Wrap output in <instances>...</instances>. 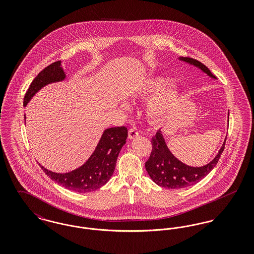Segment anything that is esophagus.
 <instances>
[{"label": "esophagus", "mask_w": 254, "mask_h": 254, "mask_svg": "<svg viewBox=\"0 0 254 254\" xmlns=\"http://www.w3.org/2000/svg\"><path fill=\"white\" fill-rule=\"evenodd\" d=\"M139 135V132L136 128H130L128 131V139H133Z\"/></svg>", "instance_id": "esophagus-1"}]
</instances>
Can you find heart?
Returning a JSON list of instances; mask_svg holds the SVG:
<instances>
[{
  "instance_id": "obj_1",
  "label": "heart",
  "mask_w": 254,
  "mask_h": 254,
  "mask_svg": "<svg viewBox=\"0 0 254 254\" xmlns=\"http://www.w3.org/2000/svg\"><path fill=\"white\" fill-rule=\"evenodd\" d=\"M172 80L159 76L144 80L133 92V97L138 100L151 98L145 107V115L151 123L158 124L165 121L175 109L182 99L181 89L171 85ZM128 109L127 104H123Z\"/></svg>"
}]
</instances>
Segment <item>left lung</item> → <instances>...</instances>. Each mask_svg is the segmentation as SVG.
Wrapping results in <instances>:
<instances>
[{"label":"left lung","instance_id":"left-lung-1","mask_svg":"<svg viewBox=\"0 0 254 254\" xmlns=\"http://www.w3.org/2000/svg\"><path fill=\"white\" fill-rule=\"evenodd\" d=\"M178 60L193 65L205 73L211 79H216V77L210 72V70L205 64L199 61L188 57H179ZM229 116L230 112H228V125ZM226 140L227 137L225 138L224 143L220 147L216 156L209 163L202 167H191L183 163L171 153L164 138L162 129H159L156 135L151 140L152 151L150 157L145 162V169L151 180L160 187L170 190H180L190 187L201 181L214 169L225 148Z\"/></svg>","mask_w":254,"mask_h":254}]
</instances>
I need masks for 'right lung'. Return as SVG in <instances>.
Segmentation results:
<instances>
[{
	"instance_id": "1",
	"label": "right lung",
	"mask_w": 254,
	"mask_h": 254,
	"mask_svg": "<svg viewBox=\"0 0 254 254\" xmlns=\"http://www.w3.org/2000/svg\"><path fill=\"white\" fill-rule=\"evenodd\" d=\"M66 79L62 62H55L36 76L29 85L24 99V107L44 86L63 82ZM26 117L24 115V121ZM127 138V128L126 127H109L104 130L99 143L90 157L78 169L65 173L53 172L41 166L45 173L51 180L58 183L62 187L79 193L94 191L111 178L116 167L117 158L123 145Z\"/></svg>"
}]
</instances>
